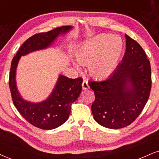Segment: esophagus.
<instances>
[{"label":"esophagus","mask_w":159,"mask_h":159,"mask_svg":"<svg viewBox=\"0 0 159 159\" xmlns=\"http://www.w3.org/2000/svg\"><path fill=\"white\" fill-rule=\"evenodd\" d=\"M82 86H83V90H87L89 89V83H88V80H84L83 82V84H82Z\"/></svg>","instance_id":"obj_1"}]
</instances>
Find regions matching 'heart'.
<instances>
[{
  "instance_id": "b5f03b06",
  "label": "heart",
  "mask_w": 159,
  "mask_h": 159,
  "mask_svg": "<svg viewBox=\"0 0 159 159\" xmlns=\"http://www.w3.org/2000/svg\"><path fill=\"white\" fill-rule=\"evenodd\" d=\"M122 51L123 43L120 38L102 34L83 45L77 59L81 63H89V70L93 76L102 77L114 70Z\"/></svg>"
}]
</instances>
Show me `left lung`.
<instances>
[{
	"instance_id": "obj_1",
	"label": "left lung",
	"mask_w": 159,
	"mask_h": 159,
	"mask_svg": "<svg viewBox=\"0 0 159 159\" xmlns=\"http://www.w3.org/2000/svg\"><path fill=\"white\" fill-rule=\"evenodd\" d=\"M122 61L107 79L91 81L94 91L93 118L102 126L119 129L130 125L142 113L151 90V68L144 51L128 35Z\"/></svg>"
}]
</instances>
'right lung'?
Masks as SVG:
<instances>
[{
    "mask_svg": "<svg viewBox=\"0 0 159 159\" xmlns=\"http://www.w3.org/2000/svg\"><path fill=\"white\" fill-rule=\"evenodd\" d=\"M71 26L58 27L48 32L38 33L23 43L11 61L9 85L11 99L19 113L33 126L43 130H52L62 125L69 117L72 103L82 91L83 78L70 79L60 75L49 97L40 103L23 100L17 91L15 83L16 68L20 56L48 47L60 34H65Z\"/></svg>",
    "mask_w": 159,
    "mask_h": 159,
    "instance_id": "right-lung-1",
    "label": "right lung"
}]
</instances>
